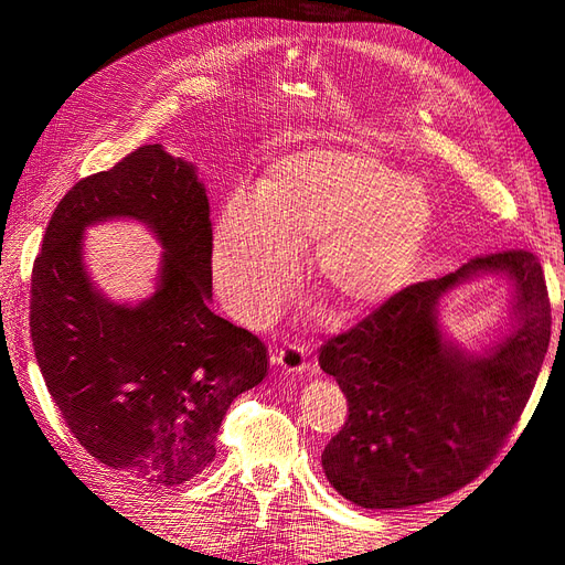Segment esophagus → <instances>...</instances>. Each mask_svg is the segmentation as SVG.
<instances>
[{"label":"esophagus","instance_id":"1","mask_svg":"<svg viewBox=\"0 0 565 565\" xmlns=\"http://www.w3.org/2000/svg\"><path fill=\"white\" fill-rule=\"evenodd\" d=\"M270 363L276 365L282 374H306L309 372V361H306V353L301 347H285L273 353Z\"/></svg>","mask_w":565,"mask_h":565}]
</instances>
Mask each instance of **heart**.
Here are the masks:
<instances>
[{"mask_svg":"<svg viewBox=\"0 0 565 565\" xmlns=\"http://www.w3.org/2000/svg\"><path fill=\"white\" fill-rule=\"evenodd\" d=\"M434 228L417 179L361 146H309L268 167L259 193H233L214 231V276L231 311L259 324L292 289L315 243L318 285L344 313L380 306L409 280Z\"/></svg>","mask_w":565,"mask_h":565,"instance_id":"heart-1","label":"heart"}]
</instances>
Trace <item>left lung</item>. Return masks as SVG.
Segmentation results:
<instances>
[{
    "label": "left lung",
    "mask_w": 565,
    "mask_h": 565,
    "mask_svg": "<svg viewBox=\"0 0 565 565\" xmlns=\"http://www.w3.org/2000/svg\"><path fill=\"white\" fill-rule=\"evenodd\" d=\"M486 275L512 285L510 328L476 354L441 332L439 301ZM550 337L544 273L523 249L401 289L320 351L349 401L347 424L322 450L330 486L363 509H405L471 483L519 422Z\"/></svg>",
    "instance_id": "obj_1"
}]
</instances>
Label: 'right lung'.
<instances>
[{
	"label": "right lung",
	"instance_id": "1",
	"mask_svg": "<svg viewBox=\"0 0 565 565\" xmlns=\"http://www.w3.org/2000/svg\"><path fill=\"white\" fill-rule=\"evenodd\" d=\"M143 223L163 247L153 295L113 302L83 264V231ZM212 224L198 167L160 146L75 183L32 266L30 334L51 398L79 446L131 483L191 481L216 457L241 393L262 384L268 351L210 309Z\"/></svg>",
	"mask_w": 565,
	"mask_h": 565
}]
</instances>
